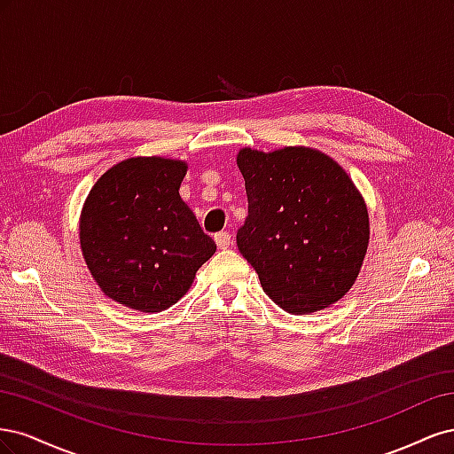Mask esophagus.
<instances>
[{
	"instance_id": "1",
	"label": "esophagus",
	"mask_w": 454,
	"mask_h": 454,
	"mask_svg": "<svg viewBox=\"0 0 454 454\" xmlns=\"http://www.w3.org/2000/svg\"><path fill=\"white\" fill-rule=\"evenodd\" d=\"M214 240H215V244H217V248H219V250H225V248H229V246H231V235H229L227 231L217 232V235L214 237Z\"/></svg>"
}]
</instances>
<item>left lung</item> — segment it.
<instances>
[{
	"label": "left lung",
	"instance_id": "1",
	"mask_svg": "<svg viewBox=\"0 0 454 454\" xmlns=\"http://www.w3.org/2000/svg\"><path fill=\"white\" fill-rule=\"evenodd\" d=\"M237 167L248 217L240 254L282 310L318 312L347 295L369 246L367 204L347 170L322 151L242 147Z\"/></svg>",
	"mask_w": 454,
	"mask_h": 454
}]
</instances>
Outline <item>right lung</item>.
Wrapping results in <instances>:
<instances>
[{
  "mask_svg": "<svg viewBox=\"0 0 454 454\" xmlns=\"http://www.w3.org/2000/svg\"><path fill=\"white\" fill-rule=\"evenodd\" d=\"M187 162L130 157L106 170L79 217L85 263L104 295L140 312L180 301L215 254L180 197Z\"/></svg>",
  "mask_w": 454,
  "mask_h": 454,
  "instance_id": "1",
  "label": "right lung"
}]
</instances>
